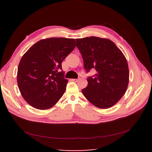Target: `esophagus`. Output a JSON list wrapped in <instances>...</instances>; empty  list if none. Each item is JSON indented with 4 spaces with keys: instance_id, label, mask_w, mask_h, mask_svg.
Wrapping results in <instances>:
<instances>
[{
    "instance_id": "34e87169",
    "label": "esophagus",
    "mask_w": 152,
    "mask_h": 152,
    "mask_svg": "<svg viewBox=\"0 0 152 152\" xmlns=\"http://www.w3.org/2000/svg\"><path fill=\"white\" fill-rule=\"evenodd\" d=\"M71 80H72V81H73V82H78V80H79V78H76V79H71Z\"/></svg>"
}]
</instances>
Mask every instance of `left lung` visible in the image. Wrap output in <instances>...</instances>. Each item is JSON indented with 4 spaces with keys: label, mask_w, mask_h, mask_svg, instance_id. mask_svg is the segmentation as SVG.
Listing matches in <instances>:
<instances>
[{
    "label": "left lung",
    "mask_w": 152,
    "mask_h": 152,
    "mask_svg": "<svg viewBox=\"0 0 152 152\" xmlns=\"http://www.w3.org/2000/svg\"><path fill=\"white\" fill-rule=\"evenodd\" d=\"M83 60L86 72L91 69L96 74L89 76L88 84L82 89L85 97L99 108H108L118 102L127 90L129 72L127 61L112 41L96 37L76 40Z\"/></svg>",
    "instance_id": "8db88e82"
}]
</instances>
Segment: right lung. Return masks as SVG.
<instances>
[{"label":"right lung","mask_w":152,"mask_h":152,"mask_svg":"<svg viewBox=\"0 0 152 152\" xmlns=\"http://www.w3.org/2000/svg\"><path fill=\"white\" fill-rule=\"evenodd\" d=\"M76 47L75 40L50 38L32 46L19 62L18 85L23 99L38 110L50 108L66 90L61 63Z\"/></svg>","instance_id":"add662e5"}]
</instances>
